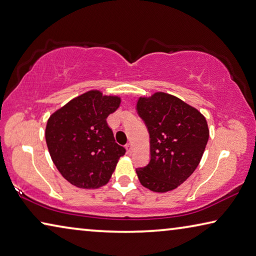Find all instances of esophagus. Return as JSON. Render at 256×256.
<instances>
[{
	"instance_id": "34e87169",
	"label": "esophagus",
	"mask_w": 256,
	"mask_h": 256,
	"mask_svg": "<svg viewBox=\"0 0 256 256\" xmlns=\"http://www.w3.org/2000/svg\"><path fill=\"white\" fill-rule=\"evenodd\" d=\"M125 148H126L128 154H131L132 152V144H128L126 146H125Z\"/></svg>"
}]
</instances>
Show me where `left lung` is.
Segmentation results:
<instances>
[{"mask_svg":"<svg viewBox=\"0 0 256 256\" xmlns=\"http://www.w3.org/2000/svg\"><path fill=\"white\" fill-rule=\"evenodd\" d=\"M136 110L150 138L149 164L136 170L140 184L155 192H171L200 163L210 136L208 122L196 108L165 92L140 96Z\"/></svg>","mask_w":256,"mask_h":256,"instance_id":"8db88e82","label":"left lung"}]
</instances>
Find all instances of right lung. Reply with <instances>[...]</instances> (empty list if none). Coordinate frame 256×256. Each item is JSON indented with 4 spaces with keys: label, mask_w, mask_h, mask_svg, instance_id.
Masks as SVG:
<instances>
[{
    "label": "right lung",
    "mask_w": 256,
    "mask_h": 256,
    "mask_svg": "<svg viewBox=\"0 0 256 256\" xmlns=\"http://www.w3.org/2000/svg\"><path fill=\"white\" fill-rule=\"evenodd\" d=\"M120 104V96L91 90L48 117L46 140L51 160L77 188L98 189L107 184L118 160L125 155L106 120Z\"/></svg>",
    "instance_id": "1"
}]
</instances>
